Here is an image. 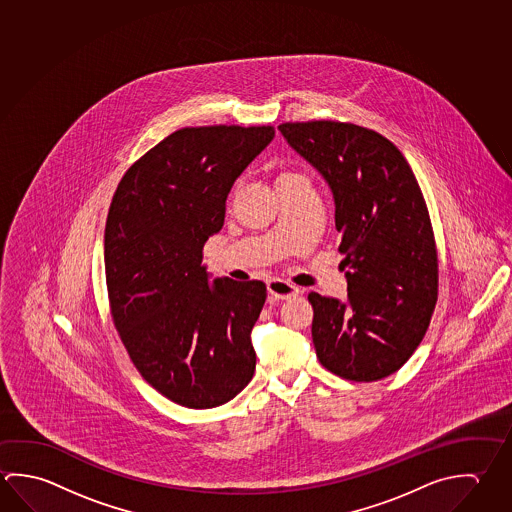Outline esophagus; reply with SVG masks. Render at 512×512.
I'll list each match as a JSON object with an SVG mask.
<instances>
[{
  "label": "esophagus",
  "mask_w": 512,
  "mask_h": 512,
  "mask_svg": "<svg viewBox=\"0 0 512 512\" xmlns=\"http://www.w3.org/2000/svg\"><path fill=\"white\" fill-rule=\"evenodd\" d=\"M268 291L269 295L273 296L275 300H289V298H295V296L300 295L298 287L289 284V282L282 280V278L269 280Z\"/></svg>",
  "instance_id": "1"
}]
</instances>
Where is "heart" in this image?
<instances>
[{
    "mask_svg": "<svg viewBox=\"0 0 512 512\" xmlns=\"http://www.w3.org/2000/svg\"><path fill=\"white\" fill-rule=\"evenodd\" d=\"M284 174H289V172H284Z\"/></svg>",
    "mask_w": 512,
    "mask_h": 512,
    "instance_id": "obj_1",
    "label": "heart"
}]
</instances>
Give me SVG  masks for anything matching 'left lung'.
<instances>
[{
  "label": "left lung",
  "instance_id": "1",
  "mask_svg": "<svg viewBox=\"0 0 512 512\" xmlns=\"http://www.w3.org/2000/svg\"><path fill=\"white\" fill-rule=\"evenodd\" d=\"M278 131L329 183L347 300L309 293L316 356L349 381L403 367L428 331L439 260L421 187L403 153L367 127L286 122Z\"/></svg>",
  "mask_w": 512,
  "mask_h": 512
}]
</instances>
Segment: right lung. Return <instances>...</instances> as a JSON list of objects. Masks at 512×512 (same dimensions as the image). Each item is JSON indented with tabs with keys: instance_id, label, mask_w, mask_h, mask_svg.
<instances>
[{
	"instance_id": "right-lung-1",
	"label": "right lung",
	"mask_w": 512,
	"mask_h": 512,
	"mask_svg": "<svg viewBox=\"0 0 512 512\" xmlns=\"http://www.w3.org/2000/svg\"><path fill=\"white\" fill-rule=\"evenodd\" d=\"M271 126L183 127L118 183L104 235L109 309L136 370L172 403L214 408L252 381L266 284H208L203 246Z\"/></svg>"
}]
</instances>
